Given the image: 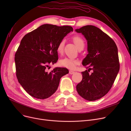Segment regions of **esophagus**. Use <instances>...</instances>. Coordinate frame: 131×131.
Listing matches in <instances>:
<instances>
[{"instance_id": "esophagus-1", "label": "esophagus", "mask_w": 131, "mask_h": 131, "mask_svg": "<svg viewBox=\"0 0 131 131\" xmlns=\"http://www.w3.org/2000/svg\"><path fill=\"white\" fill-rule=\"evenodd\" d=\"M74 73H75V72H74V71H71V70L69 71V74H73Z\"/></svg>"}]
</instances>
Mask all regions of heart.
<instances>
[{
	"label": "heart",
	"mask_w": 131,
	"mask_h": 131,
	"mask_svg": "<svg viewBox=\"0 0 131 131\" xmlns=\"http://www.w3.org/2000/svg\"><path fill=\"white\" fill-rule=\"evenodd\" d=\"M73 41L77 46V47L79 48L83 45H84V41L82 38L79 36H75L73 38ZM64 42L65 41L64 40H61L60 42L58 43L57 47V51L58 53H61L63 52L64 49ZM79 64V60L77 59H74L68 58H65L60 60L59 61V64L60 66L68 68V69H74L76 67L77 65Z\"/></svg>",
	"instance_id": "b5f03b06"
}]
</instances>
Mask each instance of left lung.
Masks as SVG:
<instances>
[{
    "label": "left lung",
    "instance_id": "1",
    "mask_svg": "<svg viewBox=\"0 0 131 131\" xmlns=\"http://www.w3.org/2000/svg\"><path fill=\"white\" fill-rule=\"evenodd\" d=\"M87 41L88 52L82 65L88 68L82 72V80L77 85L79 94L88 101L104 97L111 89L119 70L118 49L114 41L98 27L86 25L76 29Z\"/></svg>",
    "mask_w": 131,
    "mask_h": 131
}]
</instances>
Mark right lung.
<instances>
[{"label": "right lung", "instance_id": "right-lung-1", "mask_svg": "<svg viewBox=\"0 0 131 131\" xmlns=\"http://www.w3.org/2000/svg\"><path fill=\"white\" fill-rule=\"evenodd\" d=\"M70 26L43 24L23 38L15 55L18 81L32 97L40 99L50 97L56 91L60 79L68 73L66 68H47L58 59V43L71 31Z\"/></svg>", "mask_w": 131, "mask_h": 131}]
</instances>
